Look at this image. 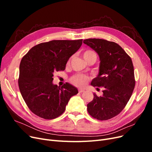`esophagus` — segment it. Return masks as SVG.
<instances>
[{
  "label": "esophagus",
  "mask_w": 152,
  "mask_h": 152,
  "mask_svg": "<svg viewBox=\"0 0 152 152\" xmlns=\"http://www.w3.org/2000/svg\"><path fill=\"white\" fill-rule=\"evenodd\" d=\"M83 92H84V90H83V89H79V93H83Z\"/></svg>",
  "instance_id": "34e87169"
}]
</instances>
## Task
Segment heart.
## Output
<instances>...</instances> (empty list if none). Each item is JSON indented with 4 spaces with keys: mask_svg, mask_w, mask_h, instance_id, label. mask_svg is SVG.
<instances>
[{
    "mask_svg": "<svg viewBox=\"0 0 152 152\" xmlns=\"http://www.w3.org/2000/svg\"><path fill=\"white\" fill-rule=\"evenodd\" d=\"M82 56L86 61H89L91 59H96V54L94 51L91 49H86L82 53ZM72 59V56L68 59L66 65H69ZM89 80V78L84 75L77 74L71 77L70 82L74 86L79 87H83L86 86L87 82Z\"/></svg>",
    "mask_w": 152,
    "mask_h": 152,
    "instance_id": "obj_1",
    "label": "heart"
}]
</instances>
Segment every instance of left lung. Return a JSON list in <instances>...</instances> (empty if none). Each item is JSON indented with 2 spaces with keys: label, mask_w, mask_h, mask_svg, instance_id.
Segmentation results:
<instances>
[{
  "label": "left lung",
  "mask_w": 152,
  "mask_h": 152,
  "mask_svg": "<svg viewBox=\"0 0 152 152\" xmlns=\"http://www.w3.org/2000/svg\"><path fill=\"white\" fill-rule=\"evenodd\" d=\"M84 43L97 53L100 59L99 72L91 82L103 87V94L87 104V112L99 121L117 116L125 108L135 87L134 66L131 57L118 44L101 39H88Z\"/></svg>",
  "instance_id": "left-lung-1"
}]
</instances>
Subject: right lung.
<instances>
[{"instance_id":"1","label":"right lung","mask_w":152,"mask_h":152,"mask_svg":"<svg viewBox=\"0 0 152 152\" xmlns=\"http://www.w3.org/2000/svg\"><path fill=\"white\" fill-rule=\"evenodd\" d=\"M82 44V39L54 40L35 45L23 57L18 86L27 107L36 115L47 120L58 117L78 93L68 83L54 85L53 77L54 72L65 70L68 59Z\"/></svg>"}]
</instances>
